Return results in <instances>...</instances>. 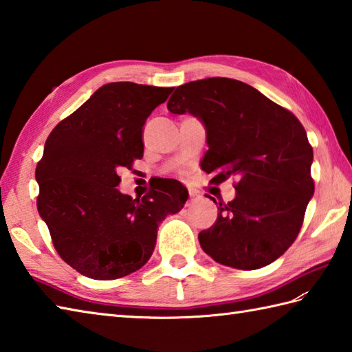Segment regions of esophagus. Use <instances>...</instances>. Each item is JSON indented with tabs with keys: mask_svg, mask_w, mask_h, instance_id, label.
I'll use <instances>...</instances> for the list:
<instances>
[{
	"mask_svg": "<svg viewBox=\"0 0 352 352\" xmlns=\"http://www.w3.org/2000/svg\"><path fill=\"white\" fill-rule=\"evenodd\" d=\"M190 198H193V199H195V198H199V193H198L197 190L190 189Z\"/></svg>",
	"mask_w": 352,
	"mask_h": 352,
	"instance_id": "esophagus-1",
	"label": "esophagus"
}]
</instances>
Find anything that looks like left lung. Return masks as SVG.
Listing matches in <instances>:
<instances>
[{
    "instance_id": "obj_1",
    "label": "left lung",
    "mask_w": 352,
    "mask_h": 352,
    "mask_svg": "<svg viewBox=\"0 0 352 352\" xmlns=\"http://www.w3.org/2000/svg\"><path fill=\"white\" fill-rule=\"evenodd\" d=\"M168 110L204 124L208 151L201 169L214 175L210 183L237 177L234 199L219 203L218 219L198 234L201 248L243 271L271 265L295 242L315 193L302 124L257 89L223 77L178 86Z\"/></svg>"
}]
</instances>
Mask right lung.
Wrapping results in <instances>:
<instances>
[{"label": "right lung", "mask_w": 352, "mask_h": 352, "mask_svg": "<svg viewBox=\"0 0 352 352\" xmlns=\"http://www.w3.org/2000/svg\"><path fill=\"white\" fill-rule=\"evenodd\" d=\"M172 91L104 85L45 142L36 168L37 212L58 256L81 275L116 280L136 272L151 257L160 222L188 201V189L172 178H162L142 199L116 189L118 172L144 155L146 118Z\"/></svg>", "instance_id": "right-lung-1"}]
</instances>
